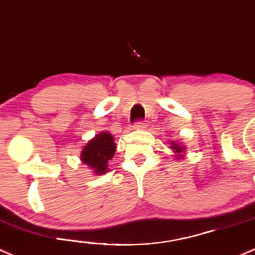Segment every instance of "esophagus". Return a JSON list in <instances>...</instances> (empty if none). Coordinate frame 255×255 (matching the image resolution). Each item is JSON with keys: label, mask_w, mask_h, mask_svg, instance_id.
Instances as JSON below:
<instances>
[{"label": "esophagus", "mask_w": 255, "mask_h": 255, "mask_svg": "<svg viewBox=\"0 0 255 255\" xmlns=\"http://www.w3.org/2000/svg\"><path fill=\"white\" fill-rule=\"evenodd\" d=\"M146 126H148V123L145 121H138L134 125V128L135 129H145Z\"/></svg>", "instance_id": "obj_1"}]
</instances>
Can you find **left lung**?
Instances as JSON below:
<instances>
[{
  "label": "left lung",
  "instance_id": "obj_1",
  "mask_svg": "<svg viewBox=\"0 0 255 255\" xmlns=\"http://www.w3.org/2000/svg\"><path fill=\"white\" fill-rule=\"evenodd\" d=\"M171 149L173 150V152L176 154V159H183L184 151H186V146L182 145L181 143H176V141H172L171 143Z\"/></svg>",
  "mask_w": 255,
  "mask_h": 255
}]
</instances>
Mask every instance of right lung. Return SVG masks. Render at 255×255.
<instances>
[{
  "label": "right lung",
  "instance_id": "obj_1",
  "mask_svg": "<svg viewBox=\"0 0 255 255\" xmlns=\"http://www.w3.org/2000/svg\"><path fill=\"white\" fill-rule=\"evenodd\" d=\"M116 152L115 138L109 132H101L90 139L80 152V160L90 167L95 175H104L109 171V161Z\"/></svg>",
  "mask_w": 255,
  "mask_h": 255
}]
</instances>
